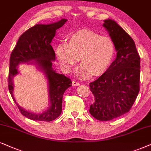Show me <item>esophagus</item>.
I'll list each match as a JSON object with an SVG mask.
<instances>
[{"label": "esophagus", "instance_id": "34e87169", "mask_svg": "<svg viewBox=\"0 0 151 151\" xmlns=\"http://www.w3.org/2000/svg\"><path fill=\"white\" fill-rule=\"evenodd\" d=\"M79 85H80L79 82L76 81H72V86H79Z\"/></svg>", "mask_w": 151, "mask_h": 151}]
</instances>
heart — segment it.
<instances>
[{
  "label": "heart",
  "mask_w": 151,
  "mask_h": 151,
  "mask_svg": "<svg viewBox=\"0 0 151 151\" xmlns=\"http://www.w3.org/2000/svg\"><path fill=\"white\" fill-rule=\"evenodd\" d=\"M114 52L111 38L88 29L72 35L68 44L59 45L56 51L59 65L65 72L71 71L80 58L82 65L75 73L81 78L104 73L113 59Z\"/></svg>",
  "instance_id": "obj_1"
}]
</instances>
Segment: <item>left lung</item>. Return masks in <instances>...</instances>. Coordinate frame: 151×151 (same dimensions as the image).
<instances>
[{
  "label": "left lung",
  "mask_w": 151,
  "mask_h": 151,
  "mask_svg": "<svg viewBox=\"0 0 151 151\" xmlns=\"http://www.w3.org/2000/svg\"><path fill=\"white\" fill-rule=\"evenodd\" d=\"M104 22L116 56L101 77L90 83L94 101L89 112L99 121H110L129 111L138 95L140 57L134 41L123 28L114 20Z\"/></svg>",
  "instance_id": "obj_1"
}]
</instances>
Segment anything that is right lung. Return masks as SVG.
Masks as SVG:
<instances>
[{
    "label": "right lung",
    "mask_w": 151,
    "mask_h": 151,
    "mask_svg": "<svg viewBox=\"0 0 151 151\" xmlns=\"http://www.w3.org/2000/svg\"><path fill=\"white\" fill-rule=\"evenodd\" d=\"M67 19L50 24H37L25 31L19 37L9 59L8 88L14 101L21 114L35 121L51 122L59 116L62 111V100L64 92L72 86V81L64 74H59L52 68L55 61V52L50 45L56 31L61 27ZM21 63L33 64L45 74L48 86L50 106L45 111L34 114L20 106L13 96V79L19 73L17 66Z\"/></svg>",
    "instance_id": "right-lung-1"
}]
</instances>
